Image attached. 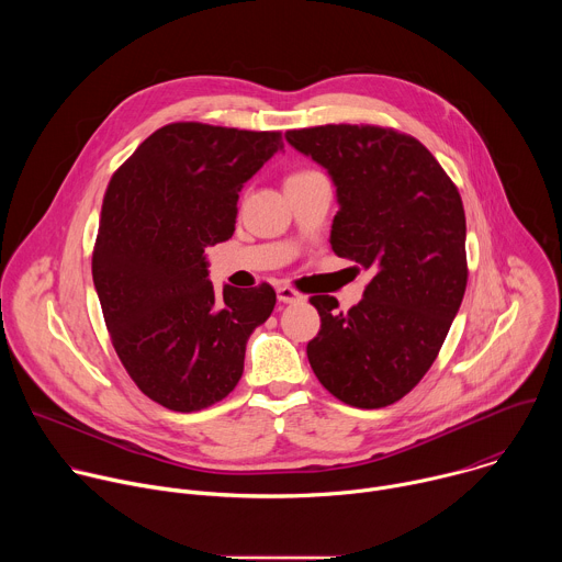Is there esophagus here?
<instances>
[{
	"instance_id": "obj_1",
	"label": "esophagus",
	"mask_w": 562,
	"mask_h": 562,
	"mask_svg": "<svg viewBox=\"0 0 562 562\" xmlns=\"http://www.w3.org/2000/svg\"><path fill=\"white\" fill-rule=\"evenodd\" d=\"M278 300H280L282 304H293V302H300V300H302V293L295 291L293 286L282 284V286H278Z\"/></svg>"
}]
</instances>
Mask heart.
<instances>
[{
  "label": "heart",
  "mask_w": 562,
  "mask_h": 562,
  "mask_svg": "<svg viewBox=\"0 0 562 562\" xmlns=\"http://www.w3.org/2000/svg\"><path fill=\"white\" fill-rule=\"evenodd\" d=\"M315 173H317V171H295V173L289 176V180H300V178H308V176H315ZM289 180H286V182H289Z\"/></svg>",
  "instance_id": "1"
}]
</instances>
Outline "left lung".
Returning <instances> with one entry per match:
<instances>
[{
  "instance_id": "1",
  "label": "left lung",
  "mask_w": 562,
  "mask_h": 562,
  "mask_svg": "<svg viewBox=\"0 0 562 562\" xmlns=\"http://www.w3.org/2000/svg\"><path fill=\"white\" fill-rule=\"evenodd\" d=\"M286 142L336 184L331 249L371 271L347 313L313 295V373L345 405L380 409L434 364L467 289L464 209L438 159L412 135L371 124L286 131Z\"/></svg>"
}]
</instances>
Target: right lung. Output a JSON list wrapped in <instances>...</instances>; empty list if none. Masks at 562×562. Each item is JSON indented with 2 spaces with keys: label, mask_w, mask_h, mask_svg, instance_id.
<instances>
[{
  "label": "right lung",
  "mask_w": 562,
  "mask_h": 562,
  "mask_svg": "<svg viewBox=\"0 0 562 562\" xmlns=\"http://www.w3.org/2000/svg\"><path fill=\"white\" fill-rule=\"evenodd\" d=\"M278 131L176 122L113 173L93 282L117 358L153 403L191 414L226 397L276 291L206 280L204 251L235 231L237 193L282 148Z\"/></svg>",
  "instance_id": "add662e5"
}]
</instances>
